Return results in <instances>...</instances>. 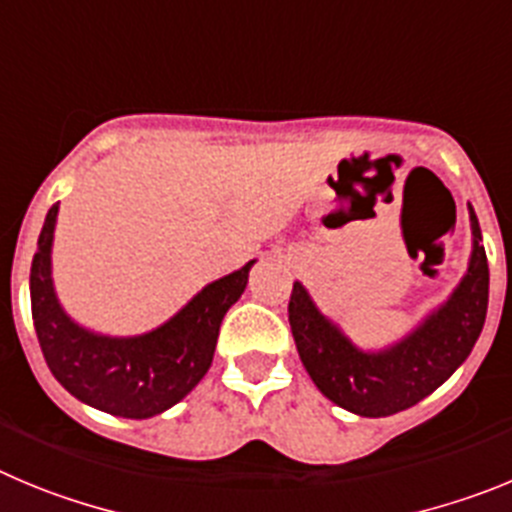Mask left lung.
Instances as JSON below:
<instances>
[{"instance_id": "obj_1", "label": "left lung", "mask_w": 512, "mask_h": 512, "mask_svg": "<svg viewBox=\"0 0 512 512\" xmlns=\"http://www.w3.org/2000/svg\"><path fill=\"white\" fill-rule=\"evenodd\" d=\"M469 222L472 257L462 283L444 306L428 313L423 324L382 352L354 347L342 329L316 308L308 290L293 283L290 331L303 367L331 403L365 418L393 416L434 393L469 357L485 326L490 296V267L472 206Z\"/></svg>"}]
</instances>
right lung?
<instances>
[{"instance_id": "right-lung-1", "label": "right lung", "mask_w": 512, "mask_h": 512, "mask_svg": "<svg viewBox=\"0 0 512 512\" xmlns=\"http://www.w3.org/2000/svg\"><path fill=\"white\" fill-rule=\"evenodd\" d=\"M58 204L50 206L32 257V321L50 372L81 403L122 418H150L186 398L214 359L224 313L245 293L255 260L206 285L158 329L101 336L68 319L50 278Z\"/></svg>"}]
</instances>
